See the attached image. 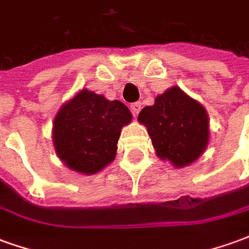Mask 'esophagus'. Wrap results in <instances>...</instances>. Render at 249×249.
Wrapping results in <instances>:
<instances>
[{
	"label": "esophagus",
	"instance_id": "esophagus-1",
	"mask_svg": "<svg viewBox=\"0 0 249 249\" xmlns=\"http://www.w3.org/2000/svg\"><path fill=\"white\" fill-rule=\"evenodd\" d=\"M140 110H141V104L140 103H133V104H130V112L133 113V116H137V114L140 113Z\"/></svg>",
	"mask_w": 249,
	"mask_h": 249
}]
</instances>
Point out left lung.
Listing matches in <instances>:
<instances>
[{
    "mask_svg": "<svg viewBox=\"0 0 249 249\" xmlns=\"http://www.w3.org/2000/svg\"><path fill=\"white\" fill-rule=\"evenodd\" d=\"M151 136L157 156L175 167L193 162L208 144V116L201 104L178 87L157 96L155 105L139 114Z\"/></svg>",
    "mask_w": 249,
    "mask_h": 249,
    "instance_id": "8db88e82",
    "label": "left lung"
}]
</instances>
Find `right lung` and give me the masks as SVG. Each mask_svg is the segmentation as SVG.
<instances>
[{"label":"right lung","instance_id":"obj_1","mask_svg":"<svg viewBox=\"0 0 249 249\" xmlns=\"http://www.w3.org/2000/svg\"><path fill=\"white\" fill-rule=\"evenodd\" d=\"M130 120L129 109L121 101L82 89L54 119L57 155L76 172L97 173L114 160L121 128Z\"/></svg>","mask_w":249,"mask_h":249}]
</instances>
